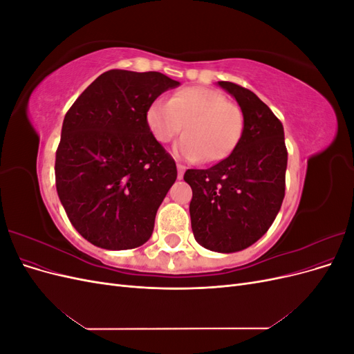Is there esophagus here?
I'll list each match as a JSON object with an SVG mask.
<instances>
[{
	"instance_id": "obj_1",
	"label": "esophagus",
	"mask_w": 354,
	"mask_h": 354,
	"mask_svg": "<svg viewBox=\"0 0 354 354\" xmlns=\"http://www.w3.org/2000/svg\"><path fill=\"white\" fill-rule=\"evenodd\" d=\"M185 171H186V167L183 164H177V178L181 180L185 176Z\"/></svg>"
}]
</instances>
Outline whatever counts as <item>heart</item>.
<instances>
[{
    "label": "heart",
    "mask_w": 354,
    "mask_h": 354,
    "mask_svg": "<svg viewBox=\"0 0 354 354\" xmlns=\"http://www.w3.org/2000/svg\"><path fill=\"white\" fill-rule=\"evenodd\" d=\"M146 122L160 143L173 140L185 124V137L174 146V153L190 162L226 159L236 149L243 133V113L239 106L207 87L178 90L168 102L153 100L147 108Z\"/></svg>",
    "instance_id": "obj_1"
}]
</instances>
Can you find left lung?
<instances>
[{"label":"left lung","mask_w":354,"mask_h":354,"mask_svg":"<svg viewBox=\"0 0 354 354\" xmlns=\"http://www.w3.org/2000/svg\"><path fill=\"white\" fill-rule=\"evenodd\" d=\"M236 99L243 133L236 149L208 169H187L195 239L216 252L248 248L269 230L285 196L283 125L269 106L238 84L218 81Z\"/></svg>","instance_id":"obj_1"}]
</instances>
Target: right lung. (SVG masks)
<instances>
[{
  "instance_id": "right-lung-1",
  "label": "right lung",
  "mask_w": 354,
  "mask_h": 354,
  "mask_svg": "<svg viewBox=\"0 0 354 354\" xmlns=\"http://www.w3.org/2000/svg\"><path fill=\"white\" fill-rule=\"evenodd\" d=\"M178 85L159 72L112 69L65 115L55 165L57 195L72 226L93 245L131 250L152 236L177 168L149 130L146 112Z\"/></svg>"
}]
</instances>
